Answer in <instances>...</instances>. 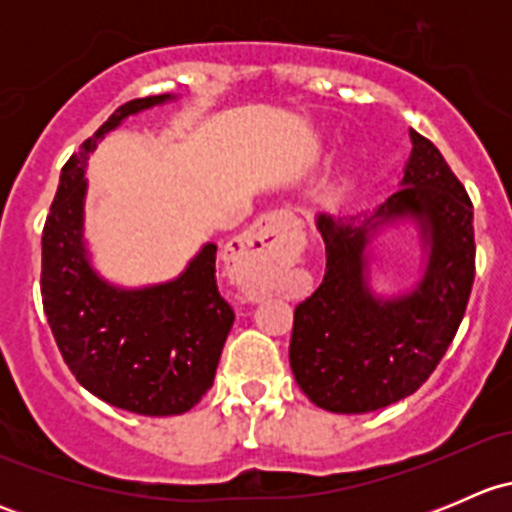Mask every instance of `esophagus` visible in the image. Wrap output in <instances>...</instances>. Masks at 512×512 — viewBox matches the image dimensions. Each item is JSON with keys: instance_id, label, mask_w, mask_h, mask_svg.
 Wrapping results in <instances>:
<instances>
[{"instance_id": "obj_1", "label": "esophagus", "mask_w": 512, "mask_h": 512, "mask_svg": "<svg viewBox=\"0 0 512 512\" xmlns=\"http://www.w3.org/2000/svg\"><path fill=\"white\" fill-rule=\"evenodd\" d=\"M287 223H297V218H294L289 210H277V213H270L265 215V218L257 220L255 225H252V230L247 232L245 237H242L240 242H237L235 250H230V257H227V262H235L237 267L245 262V257L250 255V252H267L275 247V230L277 227L287 225Z\"/></svg>"}]
</instances>
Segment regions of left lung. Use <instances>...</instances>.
<instances>
[{"instance_id": "obj_1", "label": "left lung", "mask_w": 512, "mask_h": 512, "mask_svg": "<svg viewBox=\"0 0 512 512\" xmlns=\"http://www.w3.org/2000/svg\"><path fill=\"white\" fill-rule=\"evenodd\" d=\"M404 180L364 220L319 215L327 272L294 309L289 366L319 409L366 414L411 396L456 337L476 277L473 203L446 158L411 131ZM414 219L429 252L411 293L376 298L365 285V245L384 224Z\"/></svg>"}]
</instances>
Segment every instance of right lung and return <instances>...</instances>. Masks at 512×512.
I'll list each match as a JSON object with an SVG mask.
<instances>
[{"instance_id": "obj_1", "label": "right lung", "mask_w": 512, "mask_h": 512, "mask_svg": "<svg viewBox=\"0 0 512 512\" xmlns=\"http://www.w3.org/2000/svg\"><path fill=\"white\" fill-rule=\"evenodd\" d=\"M170 98L175 96L123 103L81 143L61 168L41 232V302L66 366L86 391L141 416H178L193 409L213 386L235 322L215 282L213 242L203 245L183 275L143 289L108 285L86 255V158L123 118Z\"/></svg>"}]
</instances>
